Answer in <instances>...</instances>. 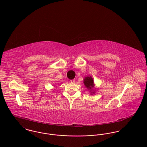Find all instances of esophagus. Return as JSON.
<instances>
[{
    "label": "esophagus",
    "mask_w": 147,
    "mask_h": 147,
    "mask_svg": "<svg viewBox=\"0 0 147 147\" xmlns=\"http://www.w3.org/2000/svg\"><path fill=\"white\" fill-rule=\"evenodd\" d=\"M71 83H74V82H75V80L74 79H72V80H71V81H70Z\"/></svg>",
    "instance_id": "34e87169"
}]
</instances>
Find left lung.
<instances>
[{
    "label": "left lung",
    "mask_w": 147,
    "mask_h": 147,
    "mask_svg": "<svg viewBox=\"0 0 147 147\" xmlns=\"http://www.w3.org/2000/svg\"><path fill=\"white\" fill-rule=\"evenodd\" d=\"M84 84L85 87L92 94L95 93V89H93L94 87V81L92 76H86L84 79Z\"/></svg>",
    "instance_id": "left-lung-1"
}]
</instances>
